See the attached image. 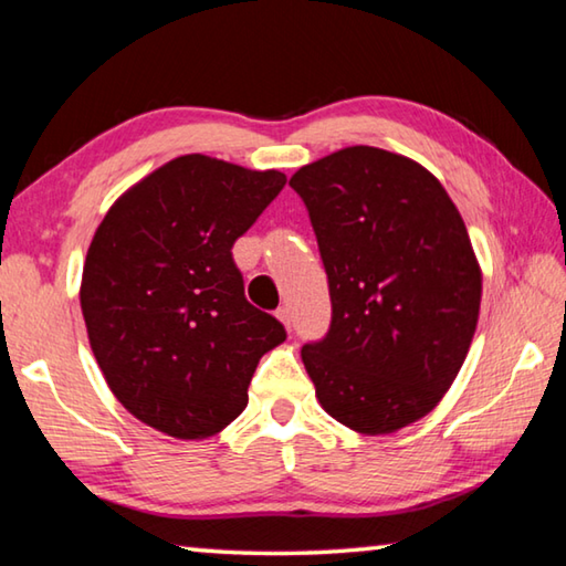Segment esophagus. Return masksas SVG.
Returning a JSON list of instances; mask_svg holds the SVG:
<instances>
[{
  "label": "esophagus",
  "instance_id": "1",
  "mask_svg": "<svg viewBox=\"0 0 566 566\" xmlns=\"http://www.w3.org/2000/svg\"><path fill=\"white\" fill-rule=\"evenodd\" d=\"M276 319H280L284 324V329L290 332L292 329V310H290V306H280V310H276Z\"/></svg>",
  "mask_w": 566,
  "mask_h": 566
}]
</instances>
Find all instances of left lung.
<instances>
[{"label":"left lung","instance_id":"obj_1","mask_svg":"<svg viewBox=\"0 0 566 566\" xmlns=\"http://www.w3.org/2000/svg\"><path fill=\"white\" fill-rule=\"evenodd\" d=\"M329 276L332 327L302 361L329 417L391 434L427 417L474 339L482 266L447 189L419 161L347 147L294 171Z\"/></svg>","mask_w":566,"mask_h":566}]
</instances>
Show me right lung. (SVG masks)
Returning a JSON list of instances; mask_svg holds the SVG:
<instances>
[{"instance_id":"1","label":"right lung","mask_w":566,"mask_h":566,"mask_svg":"<svg viewBox=\"0 0 566 566\" xmlns=\"http://www.w3.org/2000/svg\"><path fill=\"white\" fill-rule=\"evenodd\" d=\"M276 169L185 155L104 214L84 260L90 347L132 417L175 439L222 432L286 332L247 302L232 247L280 195Z\"/></svg>"}]
</instances>
